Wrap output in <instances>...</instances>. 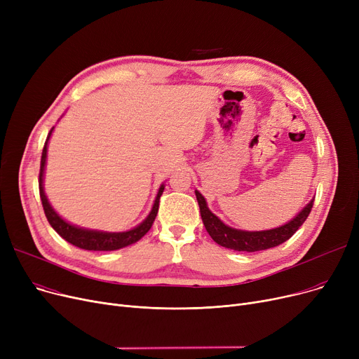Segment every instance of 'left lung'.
I'll use <instances>...</instances> for the list:
<instances>
[{
    "label": "left lung",
    "mask_w": 359,
    "mask_h": 359,
    "mask_svg": "<svg viewBox=\"0 0 359 359\" xmlns=\"http://www.w3.org/2000/svg\"><path fill=\"white\" fill-rule=\"evenodd\" d=\"M201 217L203 221V225L208 234L212 237L215 243L219 246L227 248L236 252H259V250H266L271 248H276L279 244L287 241L290 237L294 236V233L304 224L307 219L311 208L313 202L311 199L304 208L295 218L288 221L287 224L280 225V227L272 229V230H263V231H244L237 230L233 227L225 225L215 214H212L206 205L205 198L201 195V192L195 191Z\"/></svg>",
    "instance_id": "left-lung-1"
}]
</instances>
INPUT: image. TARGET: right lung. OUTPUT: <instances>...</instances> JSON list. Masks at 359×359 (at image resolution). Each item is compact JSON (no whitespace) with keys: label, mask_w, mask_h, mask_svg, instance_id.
<instances>
[{"label":"right lung","mask_w":359,"mask_h":359,"mask_svg":"<svg viewBox=\"0 0 359 359\" xmlns=\"http://www.w3.org/2000/svg\"><path fill=\"white\" fill-rule=\"evenodd\" d=\"M53 128L48 134L43 151H42V158H41V172H39V194H41V201L43 205V211L45 215L50 224V227L58 233L64 240L71 243L72 246H77L84 250H93V252H110V250H119L122 248L129 246V244H134L138 240H141L151 229L153 225L157 212H158V205H160V196L163 195L164 191V184L160 186L158 194L156 196L153 210L148 214V217L137 225L135 229L122 231V233H107V231H99V230H87L77 227V225H72L67 222L64 218H61L58 214L55 212V210L50 206L45 191H43V173H45V165H46V154H48V141L50 138Z\"/></svg>","instance_id":"obj_1"}]
</instances>
